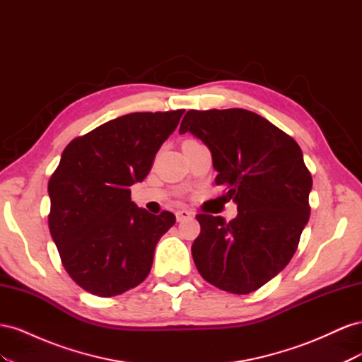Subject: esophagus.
I'll return each instance as SVG.
<instances>
[{
	"mask_svg": "<svg viewBox=\"0 0 362 362\" xmlns=\"http://www.w3.org/2000/svg\"><path fill=\"white\" fill-rule=\"evenodd\" d=\"M175 216H177L178 222H182V221H187V218H192L194 216V213L190 210H178L177 213H175Z\"/></svg>",
	"mask_w": 362,
	"mask_h": 362,
	"instance_id": "esophagus-1",
	"label": "esophagus"
}]
</instances>
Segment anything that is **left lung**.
Instances as JSON below:
<instances>
[{"instance_id":"1","label":"left lung","mask_w":362,"mask_h":362,"mask_svg":"<svg viewBox=\"0 0 362 362\" xmlns=\"http://www.w3.org/2000/svg\"><path fill=\"white\" fill-rule=\"evenodd\" d=\"M187 131L210 148L216 184L238 210L228 223L218 216H196V269L223 291H255L288 264L310 218L313 178L302 149L267 119L243 108L189 110L180 133Z\"/></svg>"}]
</instances>
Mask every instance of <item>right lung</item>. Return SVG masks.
<instances>
[{
	"mask_svg": "<svg viewBox=\"0 0 362 362\" xmlns=\"http://www.w3.org/2000/svg\"><path fill=\"white\" fill-rule=\"evenodd\" d=\"M182 115L129 113L64 148L48 182V225L64 270L83 290L112 298L149 275L156 246L175 216L139 208L129 187L146 178Z\"/></svg>",
	"mask_w": 362,
	"mask_h": 362,
	"instance_id": "obj_1",
	"label": "right lung"
}]
</instances>
